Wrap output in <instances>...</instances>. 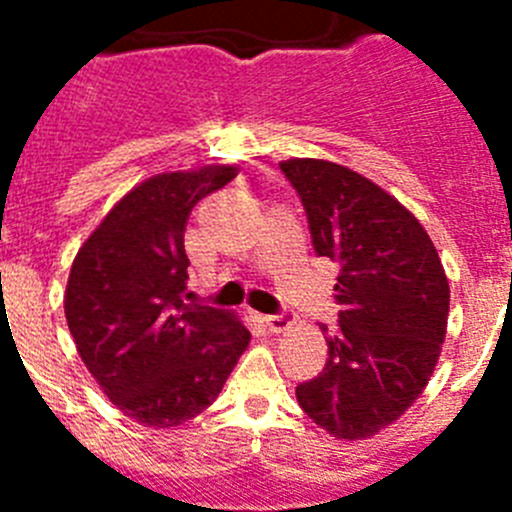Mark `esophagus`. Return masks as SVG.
I'll return each instance as SVG.
<instances>
[{"label":"esophagus","mask_w":512,"mask_h":512,"mask_svg":"<svg viewBox=\"0 0 512 512\" xmlns=\"http://www.w3.org/2000/svg\"><path fill=\"white\" fill-rule=\"evenodd\" d=\"M295 315L292 312H277V315H266L264 323L269 325V330H274V333H282V330H289L292 325H295Z\"/></svg>","instance_id":"esophagus-1"}]
</instances>
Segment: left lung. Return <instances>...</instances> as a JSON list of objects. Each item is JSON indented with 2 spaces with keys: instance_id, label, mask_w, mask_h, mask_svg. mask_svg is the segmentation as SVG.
I'll return each mask as SVG.
<instances>
[{
  "instance_id": "left-lung-1",
  "label": "left lung",
  "mask_w": 512,
  "mask_h": 512,
  "mask_svg": "<svg viewBox=\"0 0 512 512\" xmlns=\"http://www.w3.org/2000/svg\"><path fill=\"white\" fill-rule=\"evenodd\" d=\"M300 194L312 246L338 264L336 330L323 372L297 387L320 428L361 441L425 390L449 320V279L410 210L366 176L323 158L279 164Z\"/></svg>"
}]
</instances>
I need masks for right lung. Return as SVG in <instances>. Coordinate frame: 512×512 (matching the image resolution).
<instances>
[{"label":"right lung","instance_id":"add662e5","mask_svg":"<svg viewBox=\"0 0 512 512\" xmlns=\"http://www.w3.org/2000/svg\"><path fill=\"white\" fill-rule=\"evenodd\" d=\"M235 174L205 166L138 184L71 266L63 307L76 351L112 405L148 428L212 405L251 341L238 315L187 302L189 212Z\"/></svg>","mask_w":512,"mask_h":512}]
</instances>
